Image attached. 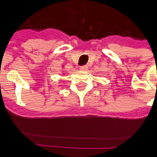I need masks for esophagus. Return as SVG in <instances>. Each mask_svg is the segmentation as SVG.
Returning <instances> with one entry per match:
<instances>
[{
    "mask_svg": "<svg viewBox=\"0 0 157 157\" xmlns=\"http://www.w3.org/2000/svg\"><path fill=\"white\" fill-rule=\"evenodd\" d=\"M80 69L81 70H83V71H86V70H87V69H88V67H87V65H84V66H81L80 67Z\"/></svg>",
    "mask_w": 157,
    "mask_h": 157,
    "instance_id": "obj_1",
    "label": "esophagus"
}]
</instances>
